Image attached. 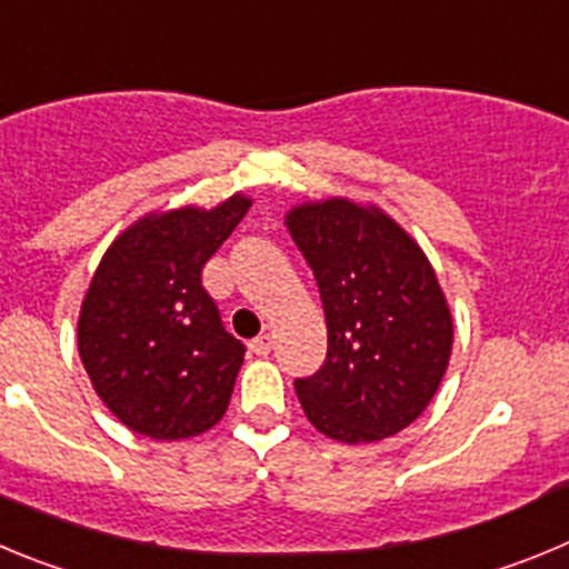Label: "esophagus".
Instances as JSON below:
<instances>
[{"label":"esophagus","mask_w":569,"mask_h":569,"mask_svg":"<svg viewBox=\"0 0 569 569\" xmlns=\"http://www.w3.org/2000/svg\"><path fill=\"white\" fill-rule=\"evenodd\" d=\"M249 348H252V355L266 357V355H269V351H272V337H269V335L254 337V340L249 342Z\"/></svg>","instance_id":"esophagus-1"}]
</instances>
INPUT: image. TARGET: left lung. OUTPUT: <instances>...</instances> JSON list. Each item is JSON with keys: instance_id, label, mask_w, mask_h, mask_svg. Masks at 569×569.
Listing matches in <instances>:
<instances>
[{"instance_id": "1", "label": "left lung", "mask_w": 569, "mask_h": 569, "mask_svg": "<svg viewBox=\"0 0 569 569\" xmlns=\"http://www.w3.org/2000/svg\"><path fill=\"white\" fill-rule=\"evenodd\" d=\"M320 289L329 351L295 380L317 431L377 442L428 408L448 368L453 322L422 249L380 209L331 198L286 218Z\"/></svg>"}]
</instances>
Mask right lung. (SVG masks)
Wrapping results in <instances>:
<instances>
[{"mask_svg": "<svg viewBox=\"0 0 569 569\" xmlns=\"http://www.w3.org/2000/svg\"><path fill=\"white\" fill-rule=\"evenodd\" d=\"M249 207L232 196L209 212L150 214L101 258L81 303L79 355L130 431L172 442L227 413L247 346L223 329L201 272Z\"/></svg>", "mask_w": 569, "mask_h": 569, "instance_id": "obj_1", "label": "right lung"}]
</instances>
